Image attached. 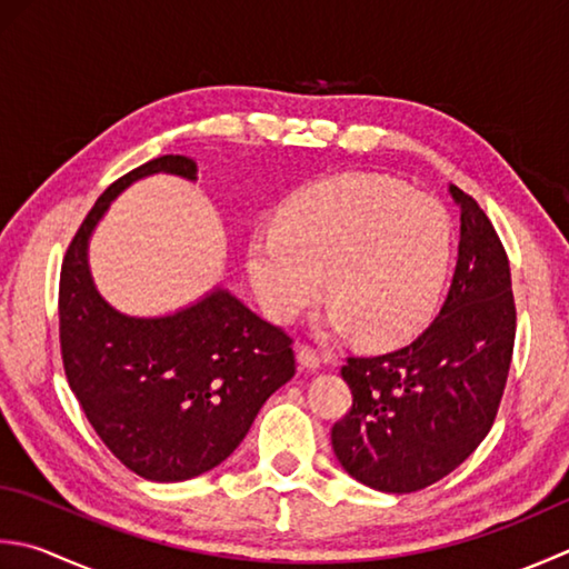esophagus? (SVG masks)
Wrapping results in <instances>:
<instances>
[{
	"label": "esophagus",
	"instance_id": "esophagus-1",
	"mask_svg": "<svg viewBox=\"0 0 569 569\" xmlns=\"http://www.w3.org/2000/svg\"><path fill=\"white\" fill-rule=\"evenodd\" d=\"M320 355L316 348H310V345H300L298 348V365L303 367V370H318L320 367Z\"/></svg>",
	"mask_w": 569,
	"mask_h": 569
}]
</instances>
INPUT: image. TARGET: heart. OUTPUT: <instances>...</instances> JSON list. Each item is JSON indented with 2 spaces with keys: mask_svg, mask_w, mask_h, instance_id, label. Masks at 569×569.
Returning a JSON list of instances; mask_svg holds the SVG:
<instances>
[{
  "mask_svg": "<svg viewBox=\"0 0 569 569\" xmlns=\"http://www.w3.org/2000/svg\"><path fill=\"white\" fill-rule=\"evenodd\" d=\"M449 211L385 174L348 172L288 197L273 231L247 247V273L263 313L288 322L322 296L330 332L358 328L370 342L411 336L447 283Z\"/></svg>",
  "mask_w": 569,
  "mask_h": 569,
  "instance_id": "heart-1",
  "label": "heart"
}]
</instances>
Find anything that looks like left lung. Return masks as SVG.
Wrapping results in <instances>:
<instances>
[{
  "label": "left lung",
  "mask_w": 569,
  "mask_h": 569,
  "mask_svg": "<svg viewBox=\"0 0 569 569\" xmlns=\"http://www.w3.org/2000/svg\"><path fill=\"white\" fill-rule=\"evenodd\" d=\"M461 207L449 296L417 340L372 358H348L352 407L332 427L342 469L382 493H415L449 476L491 431L516 342V300L503 243L476 204Z\"/></svg>",
  "instance_id": "8db88e82"
}]
</instances>
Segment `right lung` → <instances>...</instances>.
Masks as SVG:
<instances>
[{"instance_id": "right-lung-1", "label": "right lung", "mask_w": 569, "mask_h": 569, "mask_svg": "<svg viewBox=\"0 0 569 569\" xmlns=\"http://www.w3.org/2000/svg\"><path fill=\"white\" fill-rule=\"evenodd\" d=\"M197 180V162L162 154L98 197L63 256L59 338L69 385L116 459L148 481H187L214 469L256 415L296 375L293 338L224 288L162 318L118 313L96 291L88 241L108 204L148 174Z\"/></svg>"}]
</instances>
